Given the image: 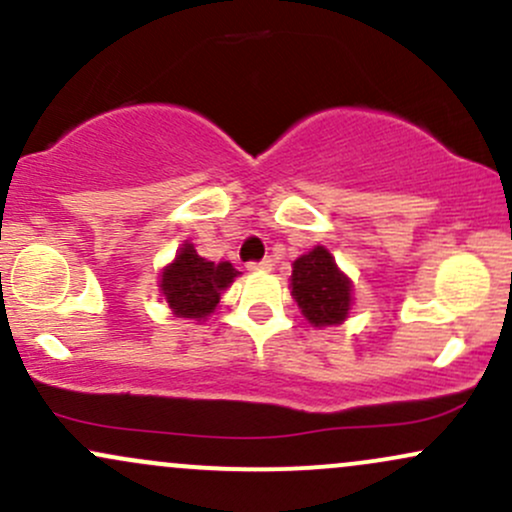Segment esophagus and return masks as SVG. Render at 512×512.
Segmentation results:
<instances>
[{"label": "esophagus", "instance_id": "34e87169", "mask_svg": "<svg viewBox=\"0 0 512 512\" xmlns=\"http://www.w3.org/2000/svg\"><path fill=\"white\" fill-rule=\"evenodd\" d=\"M246 268H249V271H271L273 268V258H261V261H249L246 263Z\"/></svg>", "mask_w": 512, "mask_h": 512}]
</instances>
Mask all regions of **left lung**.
<instances>
[{
  "instance_id": "1",
  "label": "left lung",
  "mask_w": 512,
  "mask_h": 512,
  "mask_svg": "<svg viewBox=\"0 0 512 512\" xmlns=\"http://www.w3.org/2000/svg\"><path fill=\"white\" fill-rule=\"evenodd\" d=\"M350 280L338 271L324 246L292 263V295L314 326L341 324L350 309Z\"/></svg>"
}]
</instances>
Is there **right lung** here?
I'll return each mask as SVG.
<instances>
[{"mask_svg": "<svg viewBox=\"0 0 512 512\" xmlns=\"http://www.w3.org/2000/svg\"><path fill=\"white\" fill-rule=\"evenodd\" d=\"M237 273L232 263L205 261L193 244H183L176 261L164 268L162 292L174 314L186 319H205Z\"/></svg>", "mask_w": 512, "mask_h": 512, "instance_id": "right-lung-1", "label": "right lung"}]
</instances>
